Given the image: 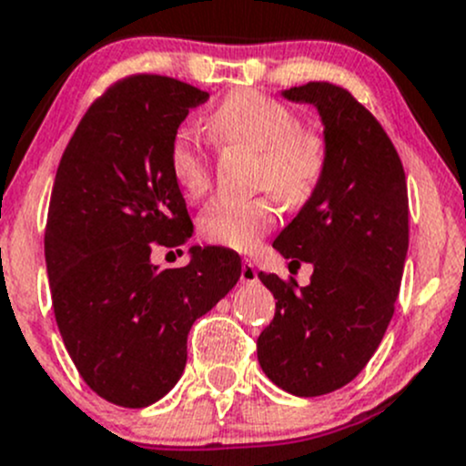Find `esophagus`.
I'll return each instance as SVG.
<instances>
[{
    "label": "esophagus",
    "instance_id": "esophagus-1",
    "mask_svg": "<svg viewBox=\"0 0 466 466\" xmlns=\"http://www.w3.org/2000/svg\"><path fill=\"white\" fill-rule=\"evenodd\" d=\"M239 278H242V282H247V285H253V282H258V268L251 260L242 262V273H239Z\"/></svg>",
    "mask_w": 466,
    "mask_h": 466
}]
</instances>
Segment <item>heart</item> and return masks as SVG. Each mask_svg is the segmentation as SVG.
I'll list each match as a JSON object with an SVG mask.
<instances>
[{"instance_id": "heart-1", "label": "heart", "mask_w": 466, "mask_h": 466, "mask_svg": "<svg viewBox=\"0 0 466 466\" xmlns=\"http://www.w3.org/2000/svg\"><path fill=\"white\" fill-rule=\"evenodd\" d=\"M296 126L299 121L287 105L251 89L228 94L208 116V129L218 141L260 152L258 181L289 206L305 204L314 195L328 166L323 137ZM170 172L188 199L208 190V159L190 129H179L172 138ZM276 218L271 198L218 199L201 213L199 231L208 242L248 251Z\"/></svg>"}]
</instances>
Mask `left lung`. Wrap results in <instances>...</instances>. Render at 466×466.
Masks as SVG:
<instances>
[{
	"label": "left lung",
	"mask_w": 466,
	"mask_h": 466,
	"mask_svg": "<svg viewBox=\"0 0 466 466\" xmlns=\"http://www.w3.org/2000/svg\"><path fill=\"white\" fill-rule=\"evenodd\" d=\"M280 96L314 105L328 166L273 239L282 258L314 267L309 285L260 273L276 316L258 337V361L282 390L319 397L352 381L386 334L409 253V193L395 146L348 89L307 83Z\"/></svg>",
	"instance_id": "8db88e82"
}]
</instances>
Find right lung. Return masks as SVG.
<instances>
[{
	"mask_svg": "<svg viewBox=\"0 0 466 466\" xmlns=\"http://www.w3.org/2000/svg\"><path fill=\"white\" fill-rule=\"evenodd\" d=\"M206 100L208 91L166 76L121 80L91 105L56 172L45 256L57 329L91 390L126 409L175 388L190 328L242 273L224 247L195 244L179 268L150 258L193 235L170 143Z\"/></svg>",
	"mask_w": 466,
	"mask_h": 466,
	"instance_id": "obj_1",
	"label": "right lung"
}]
</instances>
